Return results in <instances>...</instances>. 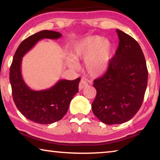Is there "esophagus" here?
Segmentation results:
<instances>
[{"label": "esophagus", "instance_id": "obj_1", "mask_svg": "<svg viewBox=\"0 0 160 160\" xmlns=\"http://www.w3.org/2000/svg\"><path fill=\"white\" fill-rule=\"evenodd\" d=\"M88 85V83L87 82V81L85 80H81L79 84V89L81 90L83 88H85V87H87Z\"/></svg>", "mask_w": 160, "mask_h": 160}]
</instances>
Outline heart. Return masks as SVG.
I'll return each instance as SVG.
<instances>
[{
    "label": "heart",
    "mask_w": 160,
    "mask_h": 160,
    "mask_svg": "<svg viewBox=\"0 0 160 160\" xmlns=\"http://www.w3.org/2000/svg\"><path fill=\"white\" fill-rule=\"evenodd\" d=\"M112 48L108 40L99 36L88 37L78 42L72 53L67 58V64L77 68V61L85 60V68L90 76L97 78L105 74L109 68Z\"/></svg>",
    "instance_id": "b5f03b06"
}]
</instances>
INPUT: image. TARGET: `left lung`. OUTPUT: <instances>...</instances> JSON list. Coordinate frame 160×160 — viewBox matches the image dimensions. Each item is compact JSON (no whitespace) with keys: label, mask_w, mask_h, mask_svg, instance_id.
Returning a JSON list of instances; mask_svg holds the SVG:
<instances>
[{"label":"left lung","mask_w":160,"mask_h":160,"mask_svg":"<svg viewBox=\"0 0 160 160\" xmlns=\"http://www.w3.org/2000/svg\"><path fill=\"white\" fill-rule=\"evenodd\" d=\"M119 46L108 71L94 80L97 96L92 109L106 124H122L140 109L148 84L146 59L137 41L119 29Z\"/></svg>","instance_id":"left-lung-1"}]
</instances>
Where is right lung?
<instances>
[{
	"mask_svg": "<svg viewBox=\"0 0 160 160\" xmlns=\"http://www.w3.org/2000/svg\"><path fill=\"white\" fill-rule=\"evenodd\" d=\"M59 32L43 30L28 37L17 48L10 70L12 98L17 108L26 118L36 123L48 124L62 120L71 101L78 92L80 78L74 80H59L52 88L36 91L24 82L22 75V58L39 40L58 39Z\"/></svg>",
	"mask_w": 160,
	"mask_h": 160,
	"instance_id": "obj_1",
	"label": "right lung"
}]
</instances>
